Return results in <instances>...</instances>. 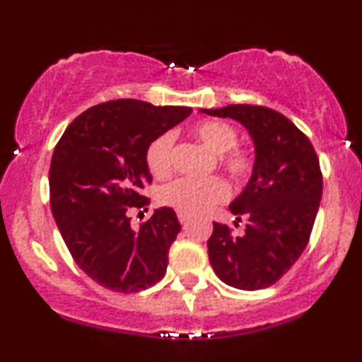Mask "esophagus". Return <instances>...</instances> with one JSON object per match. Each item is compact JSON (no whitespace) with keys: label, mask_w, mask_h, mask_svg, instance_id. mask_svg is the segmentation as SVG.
Masks as SVG:
<instances>
[{"label":"esophagus","mask_w":362,"mask_h":362,"mask_svg":"<svg viewBox=\"0 0 362 362\" xmlns=\"http://www.w3.org/2000/svg\"><path fill=\"white\" fill-rule=\"evenodd\" d=\"M178 221H180V224H185L187 221H189V214L187 212H178Z\"/></svg>","instance_id":"esophagus-1"}]
</instances>
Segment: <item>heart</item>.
<instances>
[{
	"label": "heart",
	"instance_id": "obj_1",
	"mask_svg": "<svg viewBox=\"0 0 362 362\" xmlns=\"http://www.w3.org/2000/svg\"><path fill=\"white\" fill-rule=\"evenodd\" d=\"M195 138L217 156V165L228 173L234 184H245L255 168V158L246 148L238 146V133L223 121L207 119L194 126ZM173 134L167 132L150 141L145 151V162L151 175L163 178L172 172ZM229 189L219 177L204 180L178 178L162 187L158 194L160 204L187 214H200L228 197Z\"/></svg>",
	"mask_w": 362,
	"mask_h": 362
}]
</instances>
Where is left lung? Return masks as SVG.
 I'll use <instances>...</instances> for the list:
<instances>
[{
    "label": "left lung",
    "mask_w": 362,
    "mask_h": 362,
    "mask_svg": "<svg viewBox=\"0 0 362 362\" xmlns=\"http://www.w3.org/2000/svg\"><path fill=\"white\" fill-rule=\"evenodd\" d=\"M200 112L239 121L256 155L250 182L229 206L238 223L246 219L245 234L233 236L228 226L214 223L209 261L226 285L268 288L293 267L310 239L322 199L319 156L288 117L269 107L229 104Z\"/></svg>",
    "instance_id": "1"
}]
</instances>
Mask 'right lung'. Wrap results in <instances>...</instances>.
<instances>
[{"label":"right lung","instance_id":"right-lung-1","mask_svg":"<svg viewBox=\"0 0 362 362\" xmlns=\"http://www.w3.org/2000/svg\"><path fill=\"white\" fill-rule=\"evenodd\" d=\"M192 112L138 99L107 101L77 116L52 155V214L74 261L104 288L136 293L165 276L168 250L180 233L173 209H155L133 229L128 211L146 207L151 182L145 151Z\"/></svg>","mask_w":362,"mask_h":362}]
</instances>
